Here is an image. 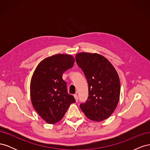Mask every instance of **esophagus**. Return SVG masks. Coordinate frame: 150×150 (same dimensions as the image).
<instances>
[{"mask_svg": "<svg viewBox=\"0 0 150 150\" xmlns=\"http://www.w3.org/2000/svg\"><path fill=\"white\" fill-rule=\"evenodd\" d=\"M74 98H75L76 101V102L78 101V95H77L76 94H74Z\"/></svg>", "mask_w": 150, "mask_h": 150, "instance_id": "obj_1", "label": "esophagus"}]
</instances>
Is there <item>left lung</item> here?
I'll list each match as a JSON object with an SVG mask.
<instances>
[{
    "instance_id": "1",
    "label": "left lung",
    "mask_w": 150,
    "mask_h": 150,
    "mask_svg": "<svg viewBox=\"0 0 150 150\" xmlns=\"http://www.w3.org/2000/svg\"><path fill=\"white\" fill-rule=\"evenodd\" d=\"M76 61L88 83L89 96L80 108L86 116L94 121L110 117L118 104L120 81L115 68L106 57L97 53L80 52Z\"/></svg>"
}]
</instances>
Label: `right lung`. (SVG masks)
<instances>
[{"label": "right lung", "instance_id": "right-lung-1", "mask_svg": "<svg viewBox=\"0 0 150 150\" xmlns=\"http://www.w3.org/2000/svg\"><path fill=\"white\" fill-rule=\"evenodd\" d=\"M74 58L59 54L44 59L32 76L30 85L31 102L38 115L49 124L59 121L75 99L67 93L62 76L73 67Z\"/></svg>", "mask_w": 150, "mask_h": 150}]
</instances>
